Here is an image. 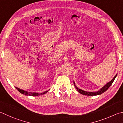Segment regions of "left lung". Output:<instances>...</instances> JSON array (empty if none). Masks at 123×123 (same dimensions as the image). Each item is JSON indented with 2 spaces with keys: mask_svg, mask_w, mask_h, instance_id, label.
Wrapping results in <instances>:
<instances>
[{
  "mask_svg": "<svg viewBox=\"0 0 123 123\" xmlns=\"http://www.w3.org/2000/svg\"><path fill=\"white\" fill-rule=\"evenodd\" d=\"M117 75V74H116L115 76L114 77L112 80L109 81V83H108L106 85H105L104 86H103V87H102L100 89L99 91H97V92H87V91H83L82 90H81V89L79 88L78 87H77L76 86V85H75V83H74V85L75 86L76 88L77 89V90L79 93L81 94H83V95H88V96H94V95H100L102 94L103 93H104L105 92L108 88H109V87L111 85V84H112V83L114 82V81L115 80V79L116 78V76Z\"/></svg>",
  "mask_w": 123,
  "mask_h": 123,
  "instance_id": "1",
  "label": "left lung"
}]
</instances>
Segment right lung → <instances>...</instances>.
<instances>
[{
	"label": "right lung",
	"instance_id": "right-lung-1",
	"mask_svg": "<svg viewBox=\"0 0 123 123\" xmlns=\"http://www.w3.org/2000/svg\"><path fill=\"white\" fill-rule=\"evenodd\" d=\"M15 88H16V90H18L19 92H20L21 93L25 95H29V96H33V97H36V96H38V95H43V94H44L46 93L48 91H45V92L42 93H32V92H28L27 91H24L23 90H21L20 88H18L15 87Z\"/></svg>",
	"mask_w": 123,
	"mask_h": 123
}]
</instances>
